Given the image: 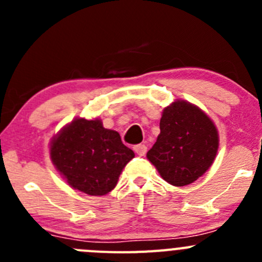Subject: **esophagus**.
Segmentation results:
<instances>
[{
    "instance_id": "34e87169",
    "label": "esophagus",
    "mask_w": 262,
    "mask_h": 262,
    "mask_svg": "<svg viewBox=\"0 0 262 262\" xmlns=\"http://www.w3.org/2000/svg\"><path fill=\"white\" fill-rule=\"evenodd\" d=\"M133 149H134V152H136L138 156H141V157L142 156L146 155V152H147V147L144 146V144H137V146L133 147Z\"/></svg>"
}]
</instances>
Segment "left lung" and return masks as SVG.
<instances>
[{
    "label": "left lung",
    "mask_w": 262,
    "mask_h": 262,
    "mask_svg": "<svg viewBox=\"0 0 262 262\" xmlns=\"http://www.w3.org/2000/svg\"><path fill=\"white\" fill-rule=\"evenodd\" d=\"M161 133L147 152L161 178L173 186H185L212 166L218 150V132L199 107L176 101L163 110Z\"/></svg>",
    "instance_id": "left-lung-1"
}]
</instances>
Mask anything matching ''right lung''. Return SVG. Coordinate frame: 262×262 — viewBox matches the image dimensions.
Instances as JSON below:
<instances>
[{
	"label": "right lung",
	"instance_id": "add662e5",
	"mask_svg": "<svg viewBox=\"0 0 262 262\" xmlns=\"http://www.w3.org/2000/svg\"><path fill=\"white\" fill-rule=\"evenodd\" d=\"M133 157L118 132L105 129L99 119H75L50 144V158L68 184L96 196L114 189Z\"/></svg>",
	"mask_w": 262,
	"mask_h": 262
}]
</instances>
